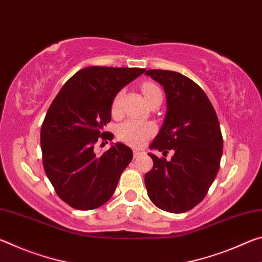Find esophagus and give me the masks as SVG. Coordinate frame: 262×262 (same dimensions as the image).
<instances>
[{"mask_svg": "<svg viewBox=\"0 0 262 262\" xmlns=\"http://www.w3.org/2000/svg\"><path fill=\"white\" fill-rule=\"evenodd\" d=\"M133 154H134V157L136 158V157L141 156V155H143L144 151H140V150H134V151H133Z\"/></svg>", "mask_w": 262, "mask_h": 262, "instance_id": "obj_1", "label": "esophagus"}]
</instances>
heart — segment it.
Here are the masks:
<instances>
[{
    "label": "heart",
    "instance_id": "heart-1",
    "mask_svg": "<svg viewBox=\"0 0 262 262\" xmlns=\"http://www.w3.org/2000/svg\"><path fill=\"white\" fill-rule=\"evenodd\" d=\"M142 94H143L144 98L147 101L151 100L155 96L162 94L161 90L157 85H155L152 83H144L142 85ZM121 100V92L114 97L113 103H112V112H118L119 105H120ZM155 133V126L152 123L149 122H142L137 120H127L122 122L120 126L118 127L117 135L119 139L125 143L133 145V147H140V145L144 144L150 137L152 136Z\"/></svg>",
    "mask_w": 262,
    "mask_h": 262
}]
</instances>
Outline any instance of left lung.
Listing matches in <instances>:
<instances>
[{
    "mask_svg": "<svg viewBox=\"0 0 262 262\" xmlns=\"http://www.w3.org/2000/svg\"><path fill=\"white\" fill-rule=\"evenodd\" d=\"M163 86L166 113L150 149L170 161L148 154L154 167L144 177L155 206L173 214L188 211L205 199L219 172L223 139L219 119L205 91L183 74L150 69L145 73Z\"/></svg>",
    "mask_w": 262,
    "mask_h": 262,
    "instance_id": "1",
    "label": "left lung"
}]
</instances>
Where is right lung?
Masks as SVG:
<instances>
[{
	"instance_id": "right-lung-1",
	"label": "right lung",
	"mask_w": 262,
	"mask_h": 262,
	"mask_svg": "<svg viewBox=\"0 0 262 262\" xmlns=\"http://www.w3.org/2000/svg\"><path fill=\"white\" fill-rule=\"evenodd\" d=\"M145 72L142 68L88 67L69 78L48 108L40 132L43 168L56 194L78 210L107 202L122 171L133 159L129 147L117 142L98 155L99 137L110 139L114 97Z\"/></svg>"
}]
</instances>
